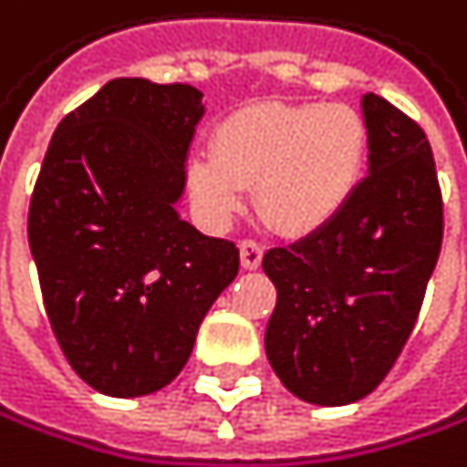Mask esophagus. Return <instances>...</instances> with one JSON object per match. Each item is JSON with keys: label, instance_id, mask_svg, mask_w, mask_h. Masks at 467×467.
Segmentation results:
<instances>
[{"label": "esophagus", "instance_id": "obj_1", "mask_svg": "<svg viewBox=\"0 0 467 467\" xmlns=\"http://www.w3.org/2000/svg\"><path fill=\"white\" fill-rule=\"evenodd\" d=\"M263 260V246L257 241H241V263L244 268H257Z\"/></svg>", "mask_w": 467, "mask_h": 467}]
</instances>
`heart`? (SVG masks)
<instances>
[{"label": "heart", "instance_id": "heart-1", "mask_svg": "<svg viewBox=\"0 0 467 467\" xmlns=\"http://www.w3.org/2000/svg\"><path fill=\"white\" fill-rule=\"evenodd\" d=\"M367 125L350 106H257L226 119L213 150L190 162V192L213 223L241 207L254 182L263 221L288 235L327 226L356 195L367 165Z\"/></svg>", "mask_w": 467, "mask_h": 467}]
</instances>
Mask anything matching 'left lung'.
Wrapping results in <instances>:
<instances>
[{
  "label": "left lung",
  "mask_w": 467,
  "mask_h": 467,
  "mask_svg": "<svg viewBox=\"0 0 467 467\" xmlns=\"http://www.w3.org/2000/svg\"><path fill=\"white\" fill-rule=\"evenodd\" d=\"M369 176L327 226L268 249L277 288L265 356L299 400L345 406L398 361L442 246V195L420 125L364 95Z\"/></svg>",
  "instance_id": "obj_1"
}]
</instances>
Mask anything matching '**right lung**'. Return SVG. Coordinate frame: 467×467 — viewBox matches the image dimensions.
<instances>
[{"label":"right lung","instance_id":"add662e5","mask_svg":"<svg viewBox=\"0 0 467 467\" xmlns=\"http://www.w3.org/2000/svg\"><path fill=\"white\" fill-rule=\"evenodd\" d=\"M202 114L195 86L109 80L58 122L36 179L27 238L44 311L103 395L168 387L238 275V246L176 213Z\"/></svg>","mask_w":467,"mask_h":467}]
</instances>
